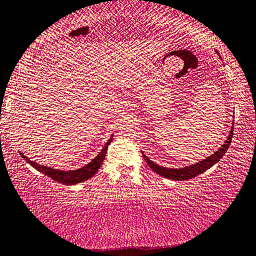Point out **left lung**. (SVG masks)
Wrapping results in <instances>:
<instances>
[{
  "mask_svg": "<svg viewBox=\"0 0 256 256\" xmlns=\"http://www.w3.org/2000/svg\"><path fill=\"white\" fill-rule=\"evenodd\" d=\"M232 136H234V126H231L230 133H229L228 138H226V140L224 141V144H223L221 147L213 154V155L206 157L205 160L198 162V163L186 166V168H164V166H160L156 163H154L152 160H150L149 158L144 155V152H142V156L144 158V160L147 162V164L149 165V168L154 170V171H155L157 174H160V176L168 178V179H171V180H176V181L189 180V179H192V178L200 176V174L202 172L208 171L210 168H212L214 164L218 163V162L221 160L223 155H224V154L226 152V150H228V148H229L231 140H232Z\"/></svg>",
  "mask_w": 256,
  "mask_h": 256,
  "instance_id": "left-lung-1",
  "label": "left lung"
}]
</instances>
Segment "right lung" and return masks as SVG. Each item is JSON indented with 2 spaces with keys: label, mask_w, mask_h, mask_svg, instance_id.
Here are the masks:
<instances>
[{
  "label": "right lung",
  "mask_w": 256,
  "mask_h": 256,
  "mask_svg": "<svg viewBox=\"0 0 256 256\" xmlns=\"http://www.w3.org/2000/svg\"><path fill=\"white\" fill-rule=\"evenodd\" d=\"M112 140V136H110V139L107 141L106 144L104 146V148L101 149V152L94 158H93L90 163L86 164L85 166H82V168H80L72 170V171H62V170H56L54 168H48V166H43L40 164L35 163L34 160H30V158L26 157L22 152H20V155H22V157L27 162L28 164L33 166V168L38 170V172H42L48 178H51L52 180L66 186H72V184H80V182H83L85 180H88L90 178L94 176L96 172H98V170L100 168L101 164H102L104 157H106L108 146L110 144Z\"/></svg>",
  "instance_id": "obj_1"
}]
</instances>
